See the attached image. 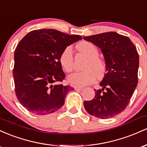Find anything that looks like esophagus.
Wrapping results in <instances>:
<instances>
[{"mask_svg":"<svg viewBox=\"0 0 147 147\" xmlns=\"http://www.w3.org/2000/svg\"><path fill=\"white\" fill-rule=\"evenodd\" d=\"M74 88H75V90H82L84 89V88L78 87V86H75V87H74Z\"/></svg>","mask_w":147,"mask_h":147,"instance_id":"1","label":"esophagus"}]
</instances>
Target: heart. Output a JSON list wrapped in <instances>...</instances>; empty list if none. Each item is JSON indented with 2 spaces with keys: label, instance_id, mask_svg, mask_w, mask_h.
<instances>
[{
  "label": "heart",
  "instance_id": "heart-1",
  "mask_svg": "<svg viewBox=\"0 0 147 147\" xmlns=\"http://www.w3.org/2000/svg\"><path fill=\"white\" fill-rule=\"evenodd\" d=\"M79 51L89 59L84 66V71L76 72L68 76V81L72 85L84 86L93 83L95 75L100 77L106 70L104 61L99 58V50L97 46L90 42H82L77 45ZM59 63L65 72H70L73 69V57L71 47H66L61 53Z\"/></svg>",
  "mask_w": 147,
  "mask_h": 147
}]
</instances>
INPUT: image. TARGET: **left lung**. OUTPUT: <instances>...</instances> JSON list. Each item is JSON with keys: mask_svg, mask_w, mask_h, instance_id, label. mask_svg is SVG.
I'll use <instances>...</instances> for the list:
<instances>
[{"mask_svg": "<svg viewBox=\"0 0 147 147\" xmlns=\"http://www.w3.org/2000/svg\"><path fill=\"white\" fill-rule=\"evenodd\" d=\"M101 49L106 72L95 95L84 106L89 114L100 119L115 117L129 104L138 85L139 55L129 37L114 32L84 36Z\"/></svg>", "mask_w": 147, "mask_h": 147, "instance_id": "8db88e82", "label": "left lung"}]
</instances>
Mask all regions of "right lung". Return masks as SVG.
<instances>
[{"mask_svg":"<svg viewBox=\"0 0 147 147\" xmlns=\"http://www.w3.org/2000/svg\"><path fill=\"white\" fill-rule=\"evenodd\" d=\"M82 39L53 29L33 30L22 38L14 52L15 92L30 112L44 115L63 106L72 88L63 86L65 75L59 63L61 53Z\"/></svg>","mask_w":147,"mask_h":147,"instance_id":"1","label":"right lung"}]
</instances>
